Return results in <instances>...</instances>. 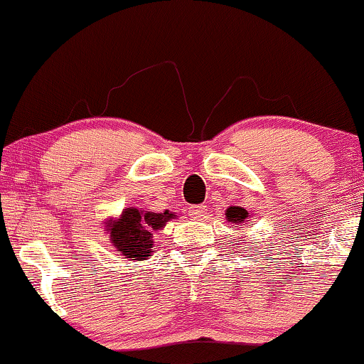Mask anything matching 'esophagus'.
<instances>
[{
  "label": "esophagus",
  "mask_w": 364,
  "mask_h": 364,
  "mask_svg": "<svg viewBox=\"0 0 364 364\" xmlns=\"http://www.w3.org/2000/svg\"><path fill=\"white\" fill-rule=\"evenodd\" d=\"M206 213V206L205 205H193L188 208V215L191 216V218H203Z\"/></svg>",
  "instance_id": "34e87169"
}]
</instances>
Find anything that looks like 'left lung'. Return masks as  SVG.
<instances>
[{
    "mask_svg": "<svg viewBox=\"0 0 364 364\" xmlns=\"http://www.w3.org/2000/svg\"><path fill=\"white\" fill-rule=\"evenodd\" d=\"M247 218H248L247 210L240 208V206H230V208L227 210V220H228L230 223L242 225Z\"/></svg>",
    "mask_w": 364,
    "mask_h": 364,
    "instance_id": "left-lung-1",
    "label": "left lung"
}]
</instances>
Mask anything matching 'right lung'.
<instances>
[{"label": "right lung", "mask_w": 364, "mask_h": 364, "mask_svg": "<svg viewBox=\"0 0 364 364\" xmlns=\"http://www.w3.org/2000/svg\"><path fill=\"white\" fill-rule=\"evenodd\" d=\"M173 213H153L137 208H126L117 222H110L107 230L110 232V242L117 248L124 259L142 260L153 254V232L164 227Z\"/></svg>", "instance_id": "right-lung-1"}]
</instances>
